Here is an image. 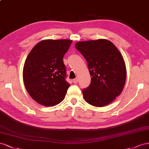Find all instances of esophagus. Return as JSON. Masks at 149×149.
I'll return each instance as SVG.
<instances>
[{"instance_id":"34e87169","label":"esophagus","mask_w":149,"mask_h":149,"mask_svg":"<svg viewBox=\"0 0 149 149\" xmlns=\"http://www.w3.org/2000/svg\"><path fill=\"white\" fill-rule=\"evenodd\" d=\"M72 81H73L74 84H77L79 82V79H78V78H75V79H73V80H72Z\"/></svg>"}]
</instances>
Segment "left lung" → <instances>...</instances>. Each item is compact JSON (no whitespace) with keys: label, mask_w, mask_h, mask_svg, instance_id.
I'll return each mask as SVG.
<instances>
[{"label":"left lung","mask_w":149,"mask_h":149,"mask_svg":"<svg viewBox=\"0 0 149 149\" xmlns=\"http://www.w3.org/2000/svg\"><path fill=\"white\" fill-rule=\"evenodd\" d=\"M75 48L87 61L91 82L82 90L87 102L103 107L122 93L126 80V67L122 54L107 39L79 42Z\"/></svg>","instance_id":"obj_1"}]
</instances>
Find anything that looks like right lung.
Instances as JSON below:
<instances>
[{"label": "right lung", "instance_id": "obj_1", "mask_svg": "<svg viewBox=\"0 0 149 149\" xmlns=\"http://www.w3.org/2000/svg\"><path fill=\"white\" fill-rule=\"evenodd\" d=\"M71 40H44L29 54L23 69L25 88L32 98L44 106H54L64 99L70 84L65 80L63 56Z\"/></svg>", "mask_w": 149, "mask_h": 149}]
</instances>
